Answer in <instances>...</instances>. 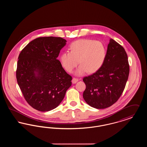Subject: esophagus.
Wrapping results in <instances>:
<instances>
[{"label": "esophagus", "mask_w": 147, "mask_h": 147, "mask_svg": "<svg viewBox=\"0 0 147 147\" xmlns=\"http://www.w3.org/2000/svg\"><path fill=\"white\" fill-rule=\"evenodd\" d=\"M78 80H79V79H78V78H73V80H72V83H73V84H75V83H76L77 82H78Z\"/></svg>", "instance_id": "obj_1"}]
</instances>
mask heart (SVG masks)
I'll use <instances>...</instances> for the list:
<instances>
[{
  "mask_svg": "<svg viewBox=\"0 0 147 147\" xmlns=\"http://www.w3.org/2000/svg\"><path fill=\"white\" fill-rule=\"evenodd\" d=\"M69 52H64L59 57L63 68L71 73L79 63L80 65L76 71L78 75H83L87 71L93 73L99 70L105 62L106 51L100 41L82 39L72 42Z\"/></svg>",
  "mask_w": 147,
  "mask_h": 147,
  "instance_id": "obj_1",
  "label": "heart"
}]
</instances>
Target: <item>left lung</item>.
<instances>
[{
  "instance_id": "8db88e82",
  "label": "left lung",
  "mask_w": 147,
  "mask_h": 147,
  "mask_svg": "<svg viewBox=\"0 0 147 147\" xmlns=\"http://www.w3.org/2000/svg\"><path fill=\"white\" fill-rule=\"evenodd\" d=\"M129 73L124 48L113 39L107 46L105 62L94 74L83 78V98L91 107L102 109L114 104L125 89Z\"/></svg>"
}]
</instances>
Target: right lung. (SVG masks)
Here are the masks:
<instances>
[{
  "mask_svg": "<svg viewBox=\"0 0 147 147\" xmlns=\"http://www.w3.org/2000/svg\"><path fill=\"white\" fill-rule=\"evenodd\" d=\"M66 42L62 37H38L19 54L16 71L18 84L27 102L38 111L56 108L71 85L72 77L57 59Z\"/></svg>",
  "mask_w": 147,
  "mask_h": 147,
  "instance_id": "right-lung-1",
  "label": "right lung"
}]
</instances>
